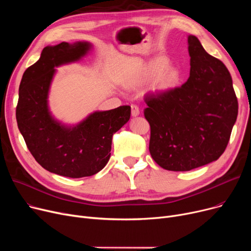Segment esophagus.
Returning <instances> with one entry per match:
<instances>
[{"label":"esophagus","instance_id":"34e87169","mask_svg":"<svg viewBox=\"0 0 251 251\" xmlns=\"http://www.w3.org/2000/svg\"><path fill=\"white\" fill-rule=\"evenodd\" d=\"M131 115H132V117H137L139 115V109L137 105L135 104L131 105Z\"/></svg>","mask_w":251,"mask_h":251}]
</instances>
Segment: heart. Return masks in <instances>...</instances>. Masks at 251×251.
<instances>
[{"instance_id":"1","label":"heart","mask_w":251,"mask_h":251,"mask_svg":"<svg viewBox=\"0 0 251 251\" xmlns=\"http://www.w3.org/2000/svg\"><path fill=\"white\" fill-rule=\"evenodd\" d=\"M169 61L164 57H155L147 63L132 75L127 77L124 84L127 88H135L151 80V91L155 96H166L175 90L181 80L182 74L177 67L169 66Z\"/></svg>"}]
</instances>
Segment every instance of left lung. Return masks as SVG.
Here are the masks:
<instances>
[{"label": "left lung", "instance_id": "left-lung-1", "mask_svg": "<svg viewBox=\"0 0 251 251\" xmlns=\"http://www.w3.org/2000/svg\"><path fill=\"white\" fill-rule=\"evenodd\" d=\"M190 75L181 87L148 97L150 152L169 171H190L217 161L225 151L238 115L232 77L195 35H188Z\"/></svg>", "mask_w": 251, "mask_h": 251}]
</instances>
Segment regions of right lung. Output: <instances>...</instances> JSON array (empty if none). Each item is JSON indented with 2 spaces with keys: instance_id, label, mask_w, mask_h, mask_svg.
<instances>
[{
  "instance_id": "right-lung-1",
  "label": "right lung",
  "mask_w": 251,
  "mask_h": 251,
  "mask_svg": "<svg viewBox=\"0 0 251 251\" xmlns=\"http://www.w3.org/2000/svg\"><path fill=\"white\" fill-rule=\"evenodd\" d=\"M88 42H63L46 47L38 61L24 72L16 108L20 133L35 161L49 172L69 178L92 176L107 165L112 137L130 119L129 105L95 111L77 124H65L51 114L50 88L57 68L82 60Z\"/></svg>"
}]
</instances>
